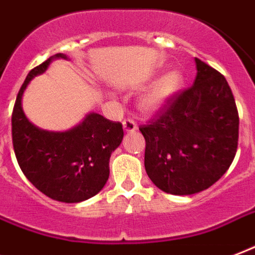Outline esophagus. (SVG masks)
Returning <instances> with one entry per match:
<instances>
[{"label":"esophagus","mask_w":255,"mask_h":255,"mask_svg":"<svg viewBox=\"0 0 255 255\" xmlns=\"http://www.w3.org/2000/svg\"><path fill=\"white\" fill-rule=\"evenodd\" d=\"M124 130L125 131H134V130L137 129V125H135V122L131 120V118H126V120H124Z\"/></svg>","instance_id":"34e87169"}]
</instances>
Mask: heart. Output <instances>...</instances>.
I'll return each instance as SVG.
<instances>
[{
  "label": "heart",
  "instance_id": "1",
  "mask_svg": "<svg viewBox=\"0 0 255 255\" xmlns=\"http://www.w3.org/2000/svg\"><path fill=\"white\" fill-rule=\"evenodd\" d=\"M183 77L179 72H169L159 78L153 88L142 97L139 106L143 112H155L162 108L167 101L171 100L181 90Z\"/></svg>",
  "mask_w": 255,
  "mask_h": 255
}]
</instances>
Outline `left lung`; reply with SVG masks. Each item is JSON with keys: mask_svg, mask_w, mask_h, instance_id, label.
<instances>
[{"mask_svg": "<svg viewBox=\"0 0 255 255\" xmlns=\"http://www.w3.org/2000/svg\"><path fill=\"white\" fill-rule=\"evenodd\" d=\"M195 64L194 84L139 126L146 173L169 194H195L214 185L238 147L240 117L228 81L203 61Z\"/></svg>", "mask_w": 255, "mask_h": 255, "instance_id": "left-lung-1", "label": "left lung"}]
</instances>
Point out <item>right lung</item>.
Returning <instances> with one entry per match:
<instances>
[{
  "label": "right lung",
  "instance_id": "add662e5",
  "mask_svg": "<svg viewBox=\"0 0 255 255\" xmlns=\"http://www.w3.org/2000/svg\"><path fill=\"white\" fill-rule=\"evenodd\" d=\"M47 58L27 74L11 114V139L21 170L41 193L61 202L92 198L109 178V159L124 138L121 122L92 113L65 133L45 131L27 121L21 100L29 81L47 69Z\"/></svg>",
  "mask_w": 255,
  "mask_h": 255
}]
</instances>
